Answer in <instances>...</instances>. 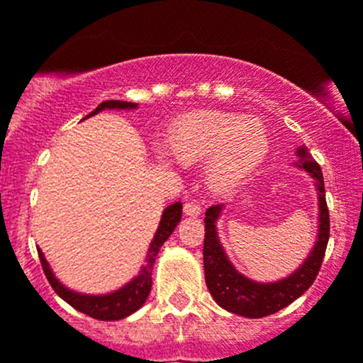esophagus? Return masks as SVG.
Listing matches in <instances>:
<instances>
[{
    "label": "esophagus",
    "instance_id": "1",
    "mask_svg": "<svg viewBox=\"0 0 363 363\" xmlns=\"http://www.w3.org/2000/svg\"><path fill=\"white\" fill-rule=\"evenodd\" d=\"M184 213L185 216H191V217L201 216V205H199L198 201H187L184 205Z\"/></svg>",
    "mask_w": 363,
    "mask_h": 363
}]
</instances>
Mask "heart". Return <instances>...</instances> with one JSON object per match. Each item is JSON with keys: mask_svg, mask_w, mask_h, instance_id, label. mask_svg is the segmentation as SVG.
<instances>
[{"mask_svg": "<svg viewBox=\"0 0 363 363\" xmlns=\"http://www.w3.org/2000/svg\"><path fill=\"white\" fill-rule=\"evenodd\" d=\"M167 150L176 160L206 161L205 178L210 189L228 191L246 179L269 153V135L255 117L203 110L172 126Z\"/></svg>", "mask_w": 363, "mask_h": 363, "instance_id": "1", "label": "heart"}]
</instances>
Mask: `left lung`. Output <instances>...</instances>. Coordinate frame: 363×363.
<instances>
[{
    "instance_id": "1",
    "label": "left lung",
    "mask_w": 363,
    "mask_h": 363,
    "mask_svg": "<svg viewBox=\"0 0 363 363\" xmlns=\"http://www.w3.org/2000/svg\"><path fill=\"white\" fill-rule=\"evenodd\" d=\"M292 165L308 172L313 179L319 203V224L313 247L303 264L294 272L276 281H255L235 269L228 258L217 233V220L223 213L224 205H213L205 213V246H203V264H205L206 287L213 301L220 308L237 315L258 319L271 315L285 308L292 301L305 294L319 274L328 239H330V213H328L324 179L319 164L312 158L306 146L296 147V160Z\"/></svg>"
}]
</instances>
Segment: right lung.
Returning a JSON list of instances; mask_svg holds the SVG:
<instances>
[{"label":"right lung","mask_w":363,"mask_h":363,"mask_svg":"<svg viewBox=\"0 0 363 363\" xmlns=\"http://www.w3.org/2000/svg\"><path fill=\"white\" fill-rule=\"evenodd\" d=\"M137 103L130 101H103L101 105H98V108L92 110L87 117L96 116V113L103 112V110H135ZM85 117V119H87ZM179 219H182V203L176 201L172 205H169L167 208H164L160 217V223H158L157 233H155L153 240H151L150 247H147L146 260L144 265L140 267L139 274L133 279L119 287L117 291L108 292V294H84V292L71 291L69 287H65L64 283L55 276L53 269L48 264L46 257H44L43 250H37L40 258V264H43L44 274H46L48 281L53 287V291L64 299L65 303L76 308L78 312L85 313V315L92 317V319L98 320H119L124 317L132 315L133 312L140 308V306L146 303L147 296L151 292V285H153V279H151V272H153L155 260H157V255L160 251L162 244L171 237V233L174 231V228L178 226Z\"/></svg>","instance_id":"1"}]
</instances>
